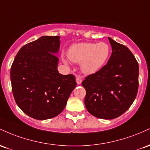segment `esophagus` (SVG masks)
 <instances>
[{
  "label": "esophagus",
  "instance_id": "34e87169",
  "mask_svg": "<svg viewBox=\"0 0 150 150\" xmlns=\"http://www.w3.org/2000/svg\"><path fill=\"white\" fill-rule=\"evenodd\" d=\"M76 83H77V84H79V85L82 83V79L81 78L80 76L76 77Z\"/></svg>",
  "mask_w": 150,
  "mask_h": 150
}]
</instances>
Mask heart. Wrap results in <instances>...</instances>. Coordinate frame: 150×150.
Returning <instances> with one entry per match:
<instances>
[{
	"mask_svg": "<svg viewBox=\"0 0 150 150\" xmlns=\"http://www.w3.org/2000/svg\"><path fill=\"white\" fill-rule=\"evenodd\" d=\"M110 54V46L103 42L74 44L67 51L69 59L80 64L81 70L86 75L93 74L101 69L106 64ZM63 62L69 64L67 59H63Z\"/></svg>",
	"mask_w": 150,
	"mask_h": 150,
	"instance_id": "obj_1",
	"label": "heart"
}]
</instances>
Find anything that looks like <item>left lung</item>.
Returning <instances> with one entry per match:
<instances>
[{
  "label": "left lung",
  "instance_id": "obj_1",
  "mask_svg": "<svg viewBox=\"0 0 150 150\" xmlns=\"http://www.w3.org/2000/svg\"><path fill=\"white\" fill-rule=\"evenodd\" d=\"M112 54L101 69L82 82L87 110L98 118L111 120L132 105L138 90L139 65L127 47L108 38Z\"/></svg>",
  "mask_w": 150,
  "mask_h": 150
}]
</instances>
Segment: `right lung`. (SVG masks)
<instances>
[{"label":"right lung","instance_id":"obj_1","mask_svg":"<svg viewBox=\"0 0 150 150\" xmlns=\"http://www.w3.org/2000/svg\"><path fill=\"white\" fill-rule=\"evenodd\" d=\"M59 36H42L24 45L11 69L12 91L17 105L37 120L52 118L63 111L76 86L75 76L57 70Z\"/></svg>","mask_w":150,"mask_h":150}]
</instances>
